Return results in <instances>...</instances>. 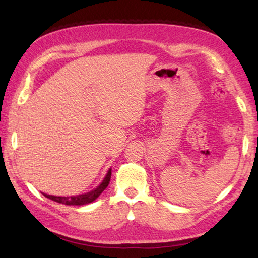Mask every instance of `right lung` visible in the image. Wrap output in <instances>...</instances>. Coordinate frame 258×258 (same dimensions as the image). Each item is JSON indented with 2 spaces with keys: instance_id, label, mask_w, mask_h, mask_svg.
I'll list each match as a JSON object with an SVG mask.
<instances>
[{
  "instance_id": "right-lung-1",
  "label": "right lung",
  "mask_w": 258,
  "mask_h": 258,
  "mask_svg": "<svg viewBox=\"0 0 258 258\" xmlns=\"http://www.w3.org/2000/svg\"><path fill=\"white\" fill-rule=\"evenodd\" d=\"M110 177H111V169H109L106 177H104V180L102 181L101 184H100L97 189L91 191V192H87L85 195H80V196H74V197H56V196H50V195H45L46 198H49L51 200H53V202H56L59 204H63V205H86V204H90L94 202L95 199H97L100 195L102 194L104 191V189L108 186L109 182H110Z\"/></svg>"
}]
</instances>
